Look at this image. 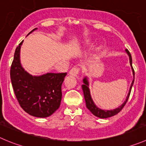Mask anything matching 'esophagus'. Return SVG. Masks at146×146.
<instances>
[{
    "label": "esophagus",
    "instance_id": "esophagus-1",
    "mask_svg": "<svg viewBox=\"0 0 146 146\" xmlns=\"http://www.w3.org/2000/svg\"><path fill=\"white\" fill-rule=\"evenodd\" d=\"M80 71H81L80 68H78V67L77 66H74L73 68H72L71 70H70V72H69V73H70V75H72V76H76L79 74Z\"/></svg>",
    "mask_w": 146,
    "mask_h": 146
}]
</instances>
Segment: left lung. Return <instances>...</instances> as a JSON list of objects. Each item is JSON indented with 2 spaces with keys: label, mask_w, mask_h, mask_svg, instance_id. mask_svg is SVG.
Returning a JSON list of instances; mask_svg holds the SVG:
<instances>
[{
  "label": "left lung",
  "mask_w": 146,
  "mask_h": 146,
  "mask_svg": "<svg viewBox=\"0 0 146 146\" xmlns=\"http://www.w3.org/2000/svg\"><path fill=\"white\" fill-rule=\"evenodd\" d=\"M126 52L129 55V58H130V65L132 67V70H133V81L131 84V86H130V92H129L128 95H127V97L126 100L125 102H124L123 104L120 106L118 108L115 109L114 110H100L99 108H98L96 105L94 104V103L93 100H92V97H91V95H90V92H89V88H88V82L87 81V78H85L84 79V84L82 85V89H83V92H84V98H85V101H86V107L88 109V110L91 111V112L95 115V116L98 117H100V118H108L110 117H112L115 114H118L121 110L123 109V107H125V105L126 104L128 100L129 99V96H130V92H131V88L132 86L133 85V83H134V80H135V71H134V69L133 68V65H132V57H131V54H130V52L128 51L127 49L125 50Z\"/></svg>",
  "instance_id": "left-lung-1"
}]
</instances>
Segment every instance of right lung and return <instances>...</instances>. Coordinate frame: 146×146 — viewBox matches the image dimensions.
I'll list each match as a JSON object with an SVG mask.
<instances>
[{"mask_svg": "<svg viewBox=\"0 0 146 146\" xmlns=\"http://www.w3.org/2000/svg\"><path fill=\"white\" fill-rule=\"evenodd\" d=\"M22 42L15 50L11 67L12 86L18 102L26 112L37 117H47L60 105L61 86L67 73H50L41 76H32L24 71L20 63Z\"/></svg>", "mask_w": 146, "mask_h": 146, "instance_id": "add662e5", "label": "right lung"}]
</instances>
